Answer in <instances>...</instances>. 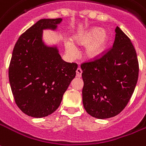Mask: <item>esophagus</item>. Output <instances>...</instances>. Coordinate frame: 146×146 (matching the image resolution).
<instances>
[{
    "label": "esophagus",
    "mask_w": 146,
    "mask_h": 146,
    "mask_svg": "<svg viewBox=\"0 0 146 146\" xmlns=\"http://www.w3.org/2000/svg\"><path fill=\"white\" fill-rule=\"evenodd\" d=\"M76 76H77V77H81L82 70H81V69H80V68L79 67L78 69L76 70Z\"/></svg>",
    "instance_id": "34e87169"
}]
</instances>
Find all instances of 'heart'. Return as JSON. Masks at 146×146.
I'll return each mask as SVG.
<instances>
[{"instance_id": "obj_1", "label": "heart", "mask_w": 146, "mask_h": 146, "mask_svg": "<svg viewBox=\"0 0 146 146\" xmlns=\"http://www.w3.org/2000/svg\"><path fill=\"white\" fill-rule=\"evenodd\" d=\"M108 33L100 28H91L84 32H80L73 36L75 42L80 46H85L84 54L88 59L97 58L102 53L108 42ZM64 46L66 53L70 57H75L78 50L75 43L71 39H66Z\"/></svg>"}]
</instances>
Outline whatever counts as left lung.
Segmentation results:
<instances>
[{"mask_svg": "<svg viewBox=\"0 0 146 146\" xmlns=\"http://www.w3.org/2000/svg\"><path fill=\"white\" fill-rule=\"evenodd\" d=\"M81 69L86 111L98 119L119 114L130 100L139 76L137 54L129 38L116 27L111 49L100 59L82 64Z\"/></svg>", "mask_w": 146, "mask_h": 146, "instance_id": "1", "label": "left lung"}]
</instances>
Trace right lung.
<instances>
[{"label":"right lung","instance_id":"right-lung-1","mask_svg":"<svg viewBox=\"0 0 146 146\" xmlns=\"http://www.w3.org/2000/svg\"><path fill=\"white\" fill-rule=\"evenodd\" d=\"M62 18H44L21 35L13 49L8 75L21 111L33 117L52 114L76 76L77 65L62 60L56 44L44 41L43 31H56Z\"/></svg>","mask_w":146,"mask_h":146}]
</instances>
